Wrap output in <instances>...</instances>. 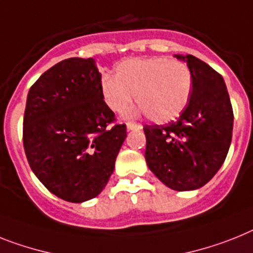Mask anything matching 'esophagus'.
I'll return each mask as SVG.
<instances>
[{
  "label": "esophagus",
  "mask_w": 253,
  "mask_h": 253,
  "mask_svg": "<svg viewBox=\"0 0 253 253\" xmlns=\"http://www.w3.org/2000/svg\"><path fill=\"white\" fill-rule=\"evenodd\" d=\"M143 126L140 125V123H133V122H128L127 123V130L131 131V130H141Z\"/></svg>",
  "instance_id": "1"
}]
</instances>
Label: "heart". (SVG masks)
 Masks as SVG:
<instances>
[{
	"label": "heart",
	"mask_w": 253,
	"mask_h": 253,
	"mask_svg": "<svg viewBox=\"0 0 253 253\" xmlns=\"http://www.w3.org/2000/svg\"><path fill=\"white\" fill-rule=\"evenodd\" d=\"M192 91V71L176 59H128L117 65L114 78L104 76L100 81L101 97L112 112L125 113L136 96L140 110L156 123L176 120L188 107Z\"/></svg>",
	"instance_id": "heart-1"
}]
</instances>
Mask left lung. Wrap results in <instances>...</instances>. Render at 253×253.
I'll list each match as a JSON object with an SVG mask.
<instances>
[{
    "label": "left lung",
    "mask_w": 253,
    "mask_h": 253,
    "mask_svg": "<svg viewBox=\"0 0 253 253\" xmlns=\"http://www.w3.org/2000/svg\"><path fill=\"white\" fill-rule=\"evenodd\" d=\"M175 56L192 71V97L177 121L144 127L145 161L165 185L186 192L207 184L222 166L234 116L221 74L193 55Z\"/></svg>",
    "instance_id": "8db88e82"
}]
</instances>
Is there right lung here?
I'll use <instances>...</instances> for the list:
<instances>
[{
	"label": "right lung",
	"instance_id": "right-lung-1",
	"mask_svg": "<svg viewBox=\"0 0 253 253\" xmlns=\"http://www.w3.org/2000/svg\"><path fill=\"white\" fill-rule=\"evenodd\" d=\"M92 58L60 61L36 81L27 96L23 144L38 180L59 198L81 203L101 193L126 139V125L100 92Z\"/></svg>",
	"mask_w": 253,
	"mask_h": 253
}]
</instances>
